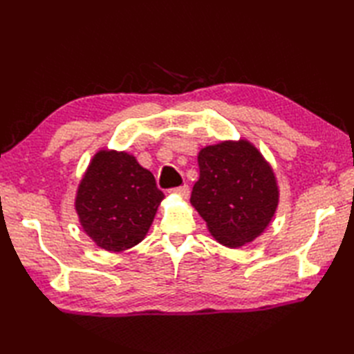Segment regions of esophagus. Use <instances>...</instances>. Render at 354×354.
I'll use <instances>...</instances> for the list:
<instances>
[{
  "mask_svg": "<svg viewBox=\"0 0 354 354\" xmlns=\"http://www.w3.org/2000/svg\"><path fill=\"white\" fill-rule=\"evenodd\" d=\"M171 192L178 194V196L183 198V199H187V198H189V194H190L189 185H181V187H178V189H173Z\"/></svg>",
  "mask_w": 354,
  "mask_h": 354,
  "instance_id": "34e87169",
  "label": "esophagus"
}]
</instances>
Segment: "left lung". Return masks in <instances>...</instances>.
<instances>
[{
	"label": "left lung",
	"instance_id": "obj_1",
	"mask_svg": "<svg viewBox=\"0 0 354 354\" xmlns=\"http://www.w3.org/2000/svg\"><path fill=\"white\" fill-rule=\"evenodd\" d=\"M198 164L190 202L212 236L228 248L257 239L280 199L275 173L260 150L248 140L221 141L201 149Z\"/></svg>",
	"mask_w": 354,
	"mask_h": 354
}]
</instances>
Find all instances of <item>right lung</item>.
Segmentation results:
<instances>
[{
	"mask_svg": "<svg viewBox=\"0 0 354 354\" xmlns=\"http://www.w3.org/2000/svg\"><path fill=\"white\" fill-rule=\"evenodd\" d=\"M162 199L153 175L133 155L103 149L89 162L74 207L97 246L122 252L146 237Z\"/></svg>",
	"mask_w": 354,
	"mask_h": 354,
	"instance_id": "1",
	"label": "right lung"
}]
</instances>
